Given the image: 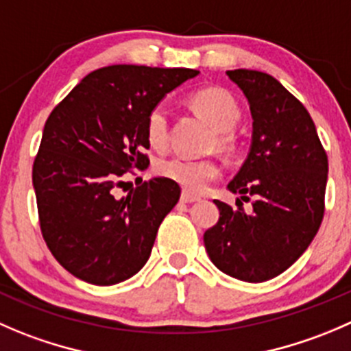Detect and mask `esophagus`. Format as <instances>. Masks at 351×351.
Wrapping results in <instances>:
<instances>
[{"mask_svg":"<svg viewBox=\"0 0 351 351\" xmlns=\"http://www.w3.org/2000/svg\"><path fill=\"white\" fill-rule=\"evenodd\" d=\"M180 200H182V202H185V204H192V202H199L200 197L199 195H193V193H190V192H186V190H183L182 197H180Z\"/></svg>","mask_w":351,"mask_h":351,"instance_id":"34e87169","label":"esophagus"}]
</instances>
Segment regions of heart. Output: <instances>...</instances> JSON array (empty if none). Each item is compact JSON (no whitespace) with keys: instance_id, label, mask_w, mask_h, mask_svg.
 Here are the masks:
<instances>
[{"instance_id":"1","label":"heart","mask_w":351,"mask_h":351,"mask_svg":"<svg viewBox=\"0 0 351 351\" xmlns=\"http://www.w3.org/2000/svg\"><path fill=\"white\" fill-rule=\"evenodd\" d=\"M189 103L192 110L217 132L214 147L231 151L234 147V138L230 130L237 127L241 117L237 99L219 87H206L193 93ZM145 138L149 145L158 151L168 144V114L165 106H154L149 111L145 118ZM156 173L178 183L186 192L202 193L214 180L219 178L221 165L216 159L169 158L156 165Z\"/></svg>"}]
</instances>
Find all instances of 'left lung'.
Instances as JSON below:
<instances>
[{
	"label": "left lung",
	"mask_w": 351,
	"mask_h": 351,
	"mask_svg": "<svg viewBox=\"0 0 351 351\" xmlns=\"http://www.w3.org/2000/svg\"><path fill=\"white\" fill-rule=\"evenodd\" d=\"M254 118L248 158L228 189L252 200L247 214L221 200L204 233L214 266L248 283L273 280L307 250L324 217L328 154L304 104L271 75L228 70Z\"/></svg>",
	"instance_id": "1"
}]
</instances>
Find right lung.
Segmentation results:
<instances>
[{
    "label": "right lung",
    "instance_id": "right-lung-1",
    "mask_svg": "<svg viewBox=\"0 0 351 351\" xmlns=\"http://www.w3.org/2000/svg\"><path fill=\"white\" fill-rule=\"evenodd\" d=\"M195 75L192 68L111 64L87 75L51 111L32 183L44 241L78 280L110 287L147 262L182 190L166 178L141 183L125 197L117 190L125 173L147 168L149 111Z\"/></svg>",
    "mask_w": 351,
    "mask_h": 351
}]
</instances>
